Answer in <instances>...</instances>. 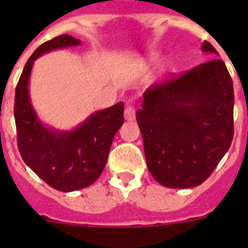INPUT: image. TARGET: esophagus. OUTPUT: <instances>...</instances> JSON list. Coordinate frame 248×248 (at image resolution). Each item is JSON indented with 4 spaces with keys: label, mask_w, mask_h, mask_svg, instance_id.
I'll list each match as a JSON object with an SVG mask.
<instances>
[{
    "label": "esophagus",
    "mask_w": 248,
    "mask_h": 248,
    "mask_svg": "<svg viewBox=\"0 0 248 248\" xmlns=\"http://www.w3.org/2000/svg\"><path fill=\"white\" fill-rule=\"evenodd\" d=\"M124 120L126 121H134L135 120V108L132 105H127L124 108Z\"/></svg>",
    "instance_id": "obj_1"
}]
</instances>
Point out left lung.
<instances>
[{
    "instance_id": "left-lung-1",
    "label": "left lung",
    "mask_w": 248,
    "mask_h": 248,
    "mask_svg": "<svg viewBox=\"0 0 248 248\" xmlns=\"http://www.w3.org/2000/svg\"><path fill=\"white\" fill-rule=\"evenodd\" d=\"M202 51L217 54L204 41ZM234 93L223 60L152 85L136 112L152 176L167 188L202 184L231 147Z\"/></svg>"
}]
</instances>
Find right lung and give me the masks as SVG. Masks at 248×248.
<instances>
[{
    "instance_id": "1",
    "label": "right lung",
    "mask_w": 248,
    "mask_h": 248,
    "mask_svg": "<svg viewBox=\"0 0 248 248\" xmlns=\"http://www.w3.org/2000/svg\"><path fill=\"white\" fill-rule=\"evenodd\" d=\"M69 36L55 37L33 52L16 90L14 116L17 148L25 165L60 192L79 190L93 184L103 172L114 135L124 124V101L93 113L71 131H59L41 122L29 96V77L37 58L52 50L78 46Z\"/></svg>"
}]
</instances>
